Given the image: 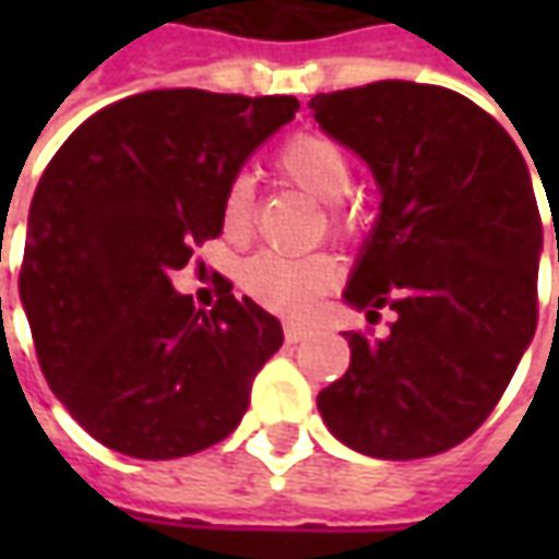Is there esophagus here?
Returning a JSON list of instances; mask_svg holds the SVG:
<instances>
[{
	"label": "esophagus",
	"instance_id": "obj_1",
	"mask_svg": "<svg viewBox=\"0 0 559 559\" xmlns=\"http://www.w3.org/2000/svg\"><path fill=\"white\" fill-rule=\"evenodd\" d=\"M305 335H308V329L299 326V323H287V326H284V338H287V344H299V341H305Z\"/></svg>",
	"mask_w": 559,
	"mask_h": 559
}]
</instances>
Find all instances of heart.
I'll return each instance as SVG.
<instances>
[{
  "instance_id": "b5f03b06",
  "label": "heart",
  "mask_w": 559,
  "mask_h": 559,
  "mask_svg": "<svg viewBox=\"0 0 559 559\" xmlns=\"http://www.w3.org/2000/svg\"><path fill=\"white\" fill-rule=\"evenodd\" d=\"M278 173L299 191L311 194L320 203H332L326 209L329 233H350L353 215L341 206L353 185L350 152L338 140L302 131L293 134L278 148ZM257 221V188L248 173H233L224 194H221V230L233 242H245ZM341 266L332 254H278L260 251L248 257L239 269L242 290L275 314L305 317L326 293L338 287Z\"/></svg>"
}]
</instances>
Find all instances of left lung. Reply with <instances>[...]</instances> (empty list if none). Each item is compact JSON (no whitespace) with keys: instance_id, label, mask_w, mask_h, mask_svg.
<instances>
[{"instance_id":"left-lung-1","label":"left lung","mask_w":559,"mask_h":559,"mask_svg":"<svg viewBox=\"0 0 559 559\" xmlns=\"http://www.w3.org/2000/svg\"><path fill=\"white\" fill-rule=\"evenodd\" d=\"M308 107L383 191L344 299L371 323L395 311L386 338L344 332L350 368L317 395L320 416L362 455H440L491 416L536 332L527 164L491 114L443 86L380 80Z\"/></svg>"}]
</instances>
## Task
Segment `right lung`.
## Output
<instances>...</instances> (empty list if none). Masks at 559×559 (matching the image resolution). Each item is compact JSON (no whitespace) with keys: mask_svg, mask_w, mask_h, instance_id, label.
Masks as SVG:
<instances>
[{"mask_svg":"<svg viewBox=\"0 0 559 559\" xmlns=\"http://www.w3.org/2000/svg\"><path fill=\"white\" fill-rule=\"evenodd\" d=\"M299 110L293 95L155 90L104 107L35 188L20 299L53 395L122 455L167 461L242 421L284 332L221 281L212 311L173 290L221 236V194Z\"/></svg>","mask_w":559,"mask_h":559,"instance_id":"obj_1","label":"right lung"}]
</instances>
